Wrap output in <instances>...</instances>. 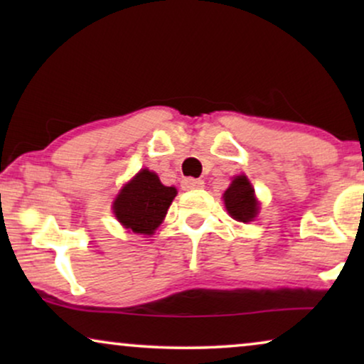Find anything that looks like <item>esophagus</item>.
<instances>
[{
  "label": "esophagus",
  "instance_id": "1",
  "mask_svg": "<svg viewBox=\"0 0 364 364\" xmlns=\"http://www.w3.org/2000/svg\"><path fill=\"white\" fill-rule=\"evenodd\" d=\"M203 181H198V178L187 177L182 181V188L183 191H196V188H202Z\"/></svg>",
  "mask_w": 364,
  "mask_h": 364
}]
</instances>
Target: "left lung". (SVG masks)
Returning a JSON list of instances; mask_svg holds the SVG:
<instances>
[{
	"label": "left lung",
	"mask_w": 364,
	"mask_h": 364,
	"mask_svg": "<svg viewBox=\"0 0 364 364\" xmlns=\"http://www.w3.org/2000/svg\"><path fill=\"white\" fill-rule=\"evenodd\" d=\"M223 203H225V208L230 213V217L243 223L255 220L257 213L260 210L258 208L260 203L255 197V191H253L250 181L243 173L233 177L230 187L223 193Z\"/></svg>",
	"instance_id": "obj_1"
}]
</instances>
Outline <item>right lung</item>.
<instances>
[{
    "label": "right lung",
    "instance_id": "obj_1",
    "mask_svg": "<svg viewBox=\"0 0 364 364\" xmlns=\"http://www.w3.org/2000/svg\"><path fill=\"white\" fill-rule=\"evenodd\" d=\"M176 196V187L164 186L156 172L142 168L119 191L112 212L129 232L152 235Z\"/></svg>",
    "mask_w": 364,
    "mask_h": 364
}]
</instances>
